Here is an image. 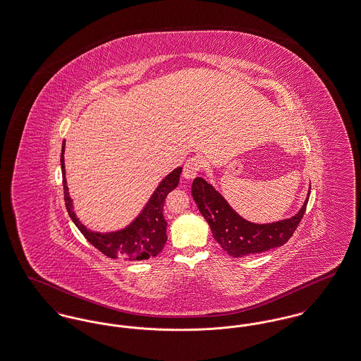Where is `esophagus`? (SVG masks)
I'll use <instances>...</instances> for the list:
<instances>
[{
	"instance_id": "1",
	"label": "esophagus",
	"mask_w": 361,
	"mask_h": 361,
	"mask_svg": "<svg viewBox=\"0 0 361 361\" xmlns=\"http://www.w3.org/2000/svg\"><path fill=\"white\" fill-rule=\"evenodd\" d=\"M202 166H203V161H202L199 157L190 158V159L187 161V164L184 165V173H183L184 178H185V180L195 178V177L199 174Z\"/></svg>"
}]
</instances>
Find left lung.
<instances>
[{
    "label": "left lung",
    "mask_w": 361,
    "mask_h": 361,
    "mask_svg": "<svg viewBox=\"0 0 361 361\" xmlns=\"http://www.w3.org/2000/svg\"><path fill=\"white\" fill-rule=\"evenodd\" d=\"M311 185L301 209L290 218L255 224L234 212L226 199L203 177L192 183V197L210 225L215 241L233 257L266 252L283 245L295 233L310 199Z\"/></svg>",
    "instance_id": "1"
}]
</instances>
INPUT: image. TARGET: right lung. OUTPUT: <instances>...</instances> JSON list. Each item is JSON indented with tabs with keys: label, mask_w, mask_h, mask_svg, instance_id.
Returning a JSON list of instances; mask_svg holds the SVG:
<instances>
[{
	"label": "right lung",
	"mask_w": 361,
	"mask_h": 361,
	"mask_svg": "<svg viewBox=\"0 0 361 361\" xmlns=\"http://www.w3.org/2000/svg\"><path fill=\"white\" fill-rule=\"evenodd\" d=\"M65 142L61 149V171H63V185L66 212L73 224L83 233L85 238L97 250L111 259H123L127 262L146 260L155 257L165 247L168 240L166 235V221L164 218V206L166 196L177 188L180 181V174L183 168H176L158 184L155 191L149 196V202L145 204L142 212L137 214L133 221L127 226L111 232H94L82 224L75 212L73 200L69 196L66 177H65Z\"/></svg>",
	"instance_id": "1"
}]
</instances>
